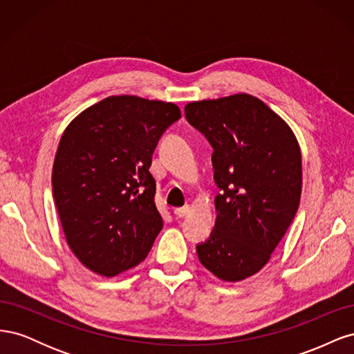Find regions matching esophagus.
<instances>
[{"instance_id": "esophagus-1", "label": "esophagus", "mask_w": 354, "mask_h": 354, "mask_svg": "<svg viewBox=\"0 0 354 354\" xmlns=\"http://www.w3.org/2000/svg\"><path fill=\"white\" fill-rule=\"evenodd\" d=\"M189 212H190V207H189V205H185V207H181V208H176V209H174V216H176L177 218H183V217L187 216Z\"/></svg>"}]
</instances>
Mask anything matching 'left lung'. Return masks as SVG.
<instances>
[{"label":"left lung","instance_id":"obj_1","mask_svg":"<svg viewBox=\"0 0 354 354\" xmlns=\"http://www.w3.org/2000/svg\"><path fill=\"white\" fill-rule=\"evenodd\" d=\"M187 121L214 147L216 224L196 246L201 264L241 282L272 259L299 205L301 149L282 118L251 94L189 102Z\"/></svg>","mask_w":354,"mask_h":354}]
</instances>
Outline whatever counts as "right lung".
<instances>
[{
    "label": "right lung",
    "instance_id": "add662e5",
    "mask_svg": "<svg viewBox=\"0 0 354 354\" xmlns=\"http://www.w3.org/2000/svg\"><path fill=\"white\" fill-rule=\"evenodd\" d=\"M181 118L177 104L111 95L77 115L53 164V196L73 255L113 277L140 264L164 226L151 174L159 137Z\"/></svg>",
    "mask_w": 354,
    "mask_h": 354
}]
</instances>
